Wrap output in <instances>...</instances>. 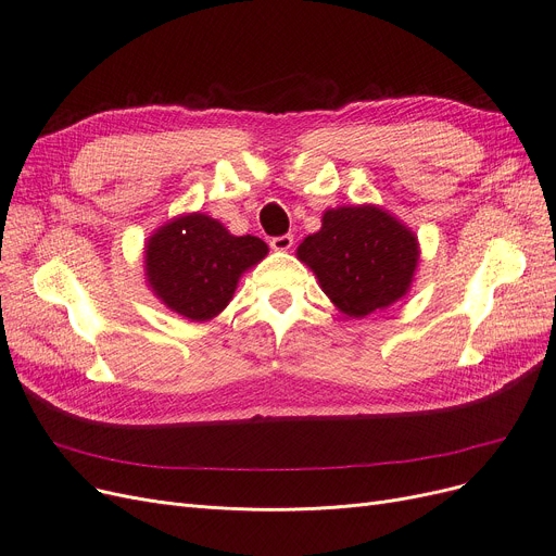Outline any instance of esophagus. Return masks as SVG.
I'll list each match as a JSON object with an SVG mask.
<instances>
[{"mask_svg": "<svg viewBox=\"0 0 556 556\" xmlns=\"http://www.w3.org/2000/svg\"><path fill=\"white\" fill-rule=\"evenodd\" d=\"M294 244V235H280L271 240V249L274 251H289Z\"/></svg>", "mask_w": 556, "mask_h": 556, "instance_id": "1", "label": "esophagus"}]
</instances>
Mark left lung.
Segmentation results:
<instances>
[{
    "instance_id": "left-lung-1",
    "label": "left lung",
    "mask_w": 556,
    "mask_h": 556,
    "mask_svg": "<svg viewBox=\"0 0 556 556\" xmlns=\"http://www.w3.org/2000/svg\"><path fill=\"white\" fill-rule=\"evenodd\" d=\"M296 255L339 312L362 319L407 294L420 251L416 235L387 210L341 205L326 210L321 230Z\"/></svg>"
}]
</instances>
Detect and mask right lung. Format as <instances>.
Returning <instances> with one entry per match:
<instances>
[{
    "label": "right lung",
    "instance_id": "1",
    "mask_svg": "<svg viewBox=\"0 0 556 556\" xmlns=\"http://www.w3.org/2000/svg\"><path fill=\"white\" fill-rule=\"evenodd\" d=\"M267 253L260 237H235L217 219L192 213L149 237L144 271L151 292L172 312L207 321L230 303L240 276Z\"/></svg>",
    "mask_w": 556,
    "mask_h": 556
}]
</instances>
